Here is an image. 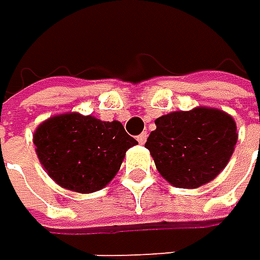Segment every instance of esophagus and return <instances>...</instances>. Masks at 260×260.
<instances>
[{
  "mask_svg": "<svg viewBox=\"0 0 260 260\" xmlns=\"http://www.w3.org/2000/svg\"><path fill=\"white\" fill-rule=\"evenodd\" d=\"M145 141H147V133H141V135L138 136V142L142 145V144H145Z\"/></svg>",
  "mask_w": 260,
  "mask_h": 260,
  "instance_id": "esophagus-1",
  "label": "esophagus"
}]
</instances>
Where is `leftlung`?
Returning <instances> with one entry per match:
<instances>
[{
  "label": "left lung",
  "instance_id": "8db88e82",
  "mask_svg": "<svg viewBox=\"0 0 260 260\" xmlns=\"http://www.w3.org/2000/svg\"><path fill=\"white\" fill-rule=\"evenodd\" d=\"M145 142L159 175L176 188H198L229 164L238 142L232 115L194 107L159 116Z\"/></svg>",
  "mask_w": 260,
  "mask_h": 260
}]
</instances>
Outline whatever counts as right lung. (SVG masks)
Here are the masks:
<instances>
[{
    "mask_svg": "<svg viewBox=\"0 0 260 260\" xmlns=\"http://www.w3.org/2000/svg\"><path fill=\"white\" fill-rule=\"evenodd\" d=\"M34 144L43 169L59 187L87 194L109 185L125 151L138 142L119 121L67 112L41 122Z\"/></svg>",
    "mask_w": 260,
    "mask_h": 260,
    "instance_id": "obj_1",
    "label": "right lung"
}]
</instances>
